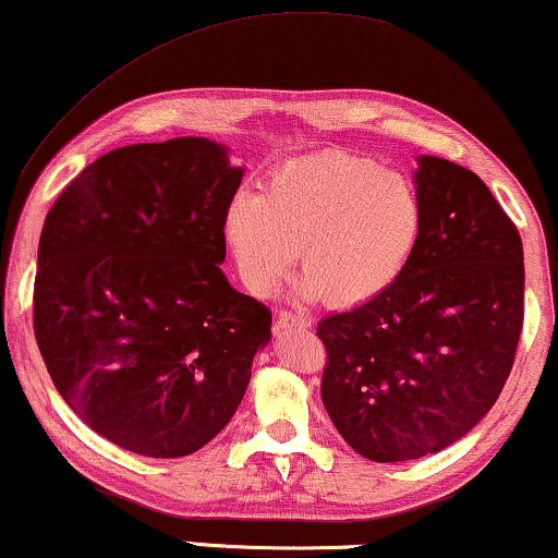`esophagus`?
<instances>
[{
    "label": "esophagus",
    "instance_id": "34e87169",
    "mask_svg": "<svg viewBox=\"0 0 558 558\" xmlns=\"http://www.w3.org/2000/svg\"><path fill=\"white\" fill-rule=\"evenodd\" d=\"M311 326V320L303 318V315H295L290 311H278L276 313V328L282 330V328H307Z\"/></svg>",
    "mask_w": 558,
    "mask_h": 558
}]
</instances>
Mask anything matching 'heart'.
Returning a JSON list of instances; mask_svg holds the SVG:
<instances>
[{
	"instance_id": "1",
	"label": "heart",
	"mask_w": 558,
	"mask_h": 558,
	"mask_svg": "<svg viewBox=\"0 0 558 558\" xmlns=\"http://www.w3.org/2000/svg\"><path fill=\"white\" fill-rule=\"evenodd\" d=\"M421 228L413 182L345 153L290 165L265 182L263 197L238 193L222 213V235L253 295H270L301 251L295 293L332 305L368 303L393 286Z\"/></svg>"
}]
</instances>
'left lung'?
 Here are the masks:
<instances>
[{
	"mask_svg": "<svg viewBox=\"0 0 558 558\" xmlns=\"http://www.w3.org/2000/svg\"><path fill=\"white\" fill-rule=\"evenodd\" d=\"M418 245L384 293L318 323L320 396L345 444L378 463L463 438L509 378L523 323L519 230L476 172L418 157Z\"/></svg>",
	"mask_w": 558,
	"mask_h": 558,
	"instance_id": "1",
	"label": "left lung"
}]
</instances>
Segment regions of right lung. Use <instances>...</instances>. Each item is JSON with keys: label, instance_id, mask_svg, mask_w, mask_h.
I'll use <instances>...</instances> for the list:
<instances>
[{"label": "right lung", "instance_id": "1", "mask_svg": "<svg viewBox=\"0 0 558 558\" xmlns=\"http://www.w3.org/2000/svg\"><path fill=\"white\" fill-rule=\"evenodd\" d=\"M243 168L207 137L118 147L57 197L35 338L66 405L124 451L180 459L228 426L272 315L230 286L222 213Z\"/></svg>", "mask_w": 558, "mask_h": 558}]
</instances>
